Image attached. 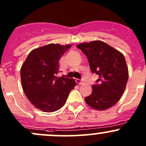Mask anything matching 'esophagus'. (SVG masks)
I'll return each mask as SVG.
<instances>
[{"mask_svg":"<svg viewBox=\"0 0 146 146\" xmlns=\"http://www.w3.org/2000/svg\"><path fill=\"white\" fill-rule=\"evenodd\" d=\"M76 83H78V85H82V84H84V82H82L80 80H79V79H77V80H76Z\"/></svg>","mask_w":146,"mask_h":146,"instance_id":"obj_1","label":"esophagus"}]
</instances>
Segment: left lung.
Returning <instances> with one entry per match:
<instances>
[{
    "label": "left lung",
    "instance_id": "left-lung-1",
    "mask_svg": "<svg viewBox=\"0 0 146 146\" xmlns=\"http://www.w3.org/2000/svg\"><path fill=\"white\" fill-rule=\"evenodd\" d=\"M85 54L91 71L99 76L98 83L92 86L90 95L85 98L90 107L105 110L117 104L124 92L129 70L123 54L102 41L77 45Z\"/></svg>",
    "mask_w": 146,
    "mask_h": 146
}]
</instances>
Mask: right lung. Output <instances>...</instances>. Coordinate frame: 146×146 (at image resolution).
Returning a JSON list of instances; mask_svg holds the SVG:
<instances>
[{
  "label": "right lung",
  "instance_id": "add662e5",
  "mask_svg": "<svg viewBox=\"0 0 146 146\" xmlns=\"http://www.w3.org/2000/svg\"><path fill=\"white\" fill-rule=\"evenodd\" d=\"M71 44H49L32 50L20 69L23 89L38 110L53 112L66 104L76 82L73 78H57L59 61Z\"/></svg>",
  "mask_w": 146,
  "mask_h": 146
}]
</instances>
